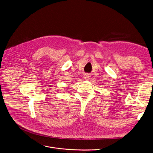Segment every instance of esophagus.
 Returning <instances> with one entry per match:
<instances>
[{"mask_svg":"<svg viewBox=\"0 0 153 153\" xmlns=\"http://www.w3.org/2000/svg\"><path fill=\"white\" fill-rule=\"evenodd\" d=\"M90 75H89L88 74H85L84 75V79H86V80H88L90 78Z\"/></svg>","mask_w":153,"mask_h":153,"instance_id":"1","label":"esophagus"}]
</instances>
